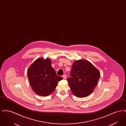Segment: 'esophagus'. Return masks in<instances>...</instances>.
<instances>
[{
	"label": "esophagus",
	"instance_id": "obj_1",
	"mask_svg": "<svg viewBox=\"0 0 126 126\" xmlns=\"http://www.w3.org/2000/svg\"><path fill=\"white\" fill-rule=\"evenodd\" d=\"M62 77H63V78H64V79H66V74H65V75L62 76Z\"/></svg>",
	"mask_w": 126,
	"mask_h": 126
}]
</instances>
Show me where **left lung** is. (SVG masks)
Returning <instances> with one entry per match:
<instances>
[{
	"label": "left lung",
	"mask_w": 126,
	"mask_h": 126,
	"mask_svg": "<svg viewBox=\"0 0 126 126\" xmlns=\"http://www.w3.org/2000/svg\"><path fill=\"white\" fill-rule=\"evenodd\" d=\"M70 76L67 80L72 93L78 97L83 98L93 93L100 73L89 61L80 60L74 62Z\"/></svg>",
	"instance_id": "1"
}]
</instances>
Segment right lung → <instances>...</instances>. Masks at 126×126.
Segmentation results:
<instances>
[{
    "instance_id": "right-lung-1",
    "label": "right lung",
    "mask_w": 126,
    "mask_h": 126,
    "mask_svg": "<svg viewBox=\"0 0 126 126\" xmlns=\"http://www.w3.org/2000/svg\"><path fill=\"white\" fill-rule=\"evenodd\" d=\"M51 60L39 58L30 66L27 71L30 85L37 94L47 96L52 93L62 77L58 76L51 66Z\"/></svg>"
}]
</instances>
